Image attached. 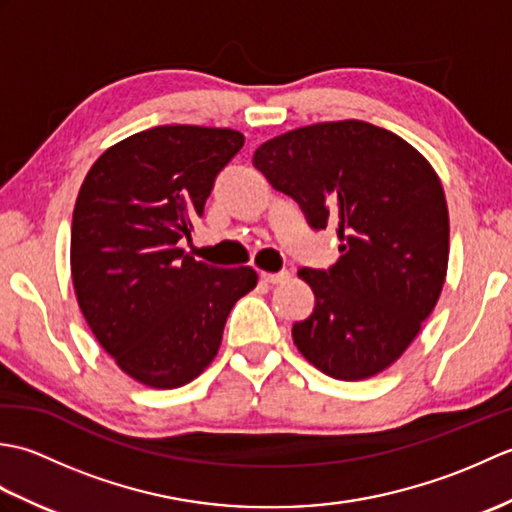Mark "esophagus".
I'll return each instance as SVG.
<instances>
[{
  "instance_id": "1",
  "label": "esophagus",
  "mask_w": 512,
  "mask_h": 512,
  "mask_svg": "<svg viewBox=\"0 0 512 512\" xmlns=\"http://www.w3.org/2000/svg\"><path fill=\"white\" fill-rule=\"evenodd\" d=\"M259 277H262V281H266V284H284V281L290 277V273L284 270V273H262Z\"/></svg>"
}]
</instances>
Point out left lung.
I'll return each mask as SVG.
<instances>
[{
	"instance_id": "8db88e82",
	"label": "left lung",
	"mask_w": 512,
	"mask_h": 512,
	"mask_svg": "<svg viewBox=\"0 0 512 512\" xmlns=\"http://www.w3.org/2000/svg\"><path fill=\"white\" fill-rule=\"evenodd\" d=\"M253 162L312 228L336 224L341 239L330 270H299L317 301L292 325L297 350L336 380L385 372L447 279L449 209L436 169L407 140L354 118L270 138Z\"/></svg>"
}]
</instances>
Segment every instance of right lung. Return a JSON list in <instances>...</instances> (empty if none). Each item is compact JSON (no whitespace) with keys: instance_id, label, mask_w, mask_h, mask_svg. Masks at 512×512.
Listing matches in <instances>:
<instances>
[{"instance_id":"right-lung-1","label":"right lung","mask_w":512,"mask_h":512,"mask_svg":"<svg viewBox=\"0 0 512 512\" xmlns=\"http://www.w3.org/2000/svg\"><path fill=\"white\" fill-rule=\"evenodd\" d=\"M242 147L244 136L226 127H151L105 149L76 195V301L103 350L147 387L198 378L220 350L228 312L257 286L250 266H209L180 248Z\"/></svg>"}]
</instances>
